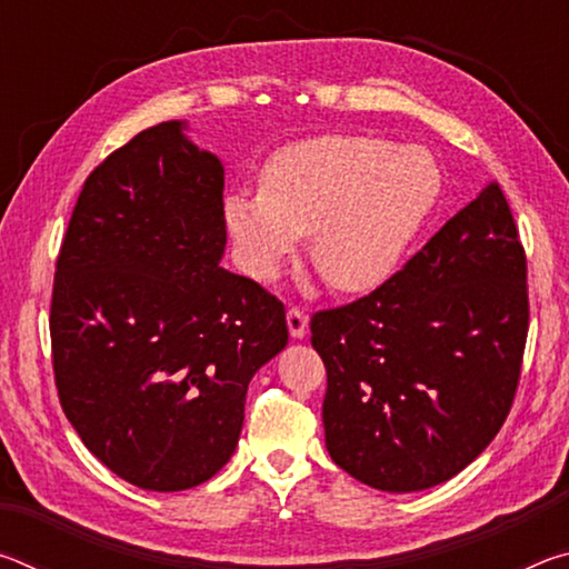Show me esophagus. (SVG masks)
Instances as JSON below:
<instances>
[{"label":"esophagus","mask_w":569,"mask_h":569,"mask_svg":"<svg viewBox=\"0 0 569 569\" xmlns=\"http://www.w3.org/2000/svg\"><path fill=\"white\" fill-rule=\"evenodd\" d=\"M286 321H288V331H291L293 339H303L306 331H308V316L303 308L291 306L286 311Z\"/></svg>","instance_id":"obj_1"}]
</instances>
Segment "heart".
<instances>
[{"label":"heart","mask_w":569,"mask_h":569,"mask_svg":"<svg viewBox=\"0 0 569 569\" xmlns=\"http://www.w3.org/2000/svg\"><path fill=\"white\" fill-rule=\"evenodd\" d=\"M439 190L429 150L369 134H321L276 150L261 190L228 192L223 218L240 266L256 281H273L311 233V261L323 281L363 293L397 271Z\"/></svg>","instance_id":"1"}]
</instances>
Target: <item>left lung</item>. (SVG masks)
Here are the masks:
<instances>
[{"instance_id":"left-lung-1","label":"left lung","mask_w":569,"mask_h":569,"mask_svg":"<svg viewBox=\"0 0 569 569\" xmlns=\"http://www.w3.org/2000/svg\"><path fill=\"white\" fill-rule=\"evenodd\" d=\"M527 329V256L489 182L389 281L313 313L331 459L381 492L459 475L512 409Z\"/></svg>"}]
</instances>
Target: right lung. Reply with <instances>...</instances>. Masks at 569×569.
<instances>
[{"instance_id": "obj_1", "label": "right lung", "mask_w": 569, "mask_h": 569, "mask_svg": "<svg viewBox=\"0 0 569 569\" xmlns=\"http://www.w3.org/2000/svg\"><path fill=\"white\" fill-rule=\"evenodd\" d=\"M178 120L94 168L57 256V397L82 445L150 492L208 481L236 451L253 373L288 343L286 308L220 266L223 166Z\"/></svg>"}]
</instances>
